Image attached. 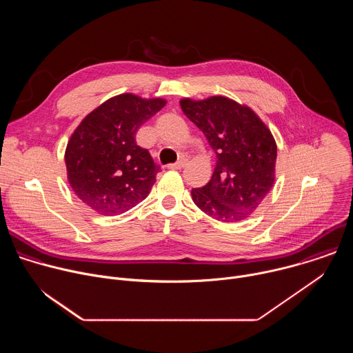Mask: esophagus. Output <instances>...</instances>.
<instances>
[{"label": "esophagus", "instance_id": "1", "mask_svg": "<svg viewBox=\"0 0 353 353\" xmlns=\"http://www.w3.org/2000/svg\"><path fill=\"white\" fill-rule=\"evenodd\" d=\"M184 166H185V161H184V159H181V161L176 162V163H172V165H169L168 168H169V169H173V170H180V169H183Z\"/></svg>", "mask_w": 353, "mask_h": 353}]
</instances>
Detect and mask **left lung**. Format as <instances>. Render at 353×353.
<instances>
[{
	"instance_id": "obj_1",
	"label": "left lung",
	"mask_w": 353,
	"mask_h": 353,
	"mask_svg": "<svg viewBox=\"0 0 353 353\" xmlns=\"http://www.w3.org/2000/svg\"><path fill=\"white\" fill-rule=\"evenodd\" d=\"M183 113L201 130L216 154L212 179L192 188L194 204L222 222L253 214L275 180L276 143L259 116L225 96L180 100Z\"/></svg>"
}]
</instances>
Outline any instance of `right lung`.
I'll return each mask as SVG.
<instances>
[{"label": "right lung", "mask_w": 353, "mask_h": 353, "mask_svg": "<svg viewBox=\"0 0 353 353\" xmlns=\"http://www.w3.org/2000/svg\"><path fill=\"white\" fill-rule=\"evenodd\" d=\"M166 100L114 96L89 113L65 149L68 181L77 196L102 215H117L145 199L161 170L137 145L138 128Z\"/></svg>", "instance_id": "add662e5"}]
</instances>
